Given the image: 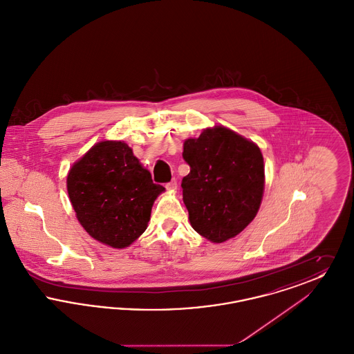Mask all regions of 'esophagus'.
Returning <instances> with one entry per match:
<instances>
[{
	"label": "esophagus",
	"mask_w": 354,
	"mask_h": 354,
	"mask_svg": "<svg viewBox=\"0 0 354 354\" xmlns=\"http://www.w3.org/2000/svg\"><path fill=\"white\" fill-rule=\"evenodd\" d=\"M166 188H167L169 191H175V189L178 188V182H176L175 179H172V180H171L169 183H167V185H166Z\"/></svg>",
	"instance_id": "obj_1"
}]
</instances>
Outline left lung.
Segmentation results:
<instances>
[{"label":"left lung","mask_w":354,"mask_h":354,"mask_svg":"<svg viewBox=\"0 0 354 354\" xmlns=\"http://www.w3.org/2000/svg\"><path fill=\"white\" fill-rule=\"evenodd\" d=\"M189 174L183 202L192 228L212 243L239 235L256 216L264 192V159L257 145L215 126L183 145Z\"/></svg>","instance_id":"8db88e82"}]
</instances>
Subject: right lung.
Here are the masks:
<instances>
[{
  "instance_id": "obj_1",
  "label": "right lung",
  "mask_w": 354,
  "mask_h": 354,
  "mask_svg": "<svg viewBox=\"0 0 354 354\" xmlns=\"http://www.w3.org/2000/svg\"><path fill=\"white\" fill-rule=\"evenodd\" d=\"M163 191L120 140L97 143L68 174L77 219L88 235L113 248L129 247L146 231L152 204Z\"/></svg>"
}]
</instances>
